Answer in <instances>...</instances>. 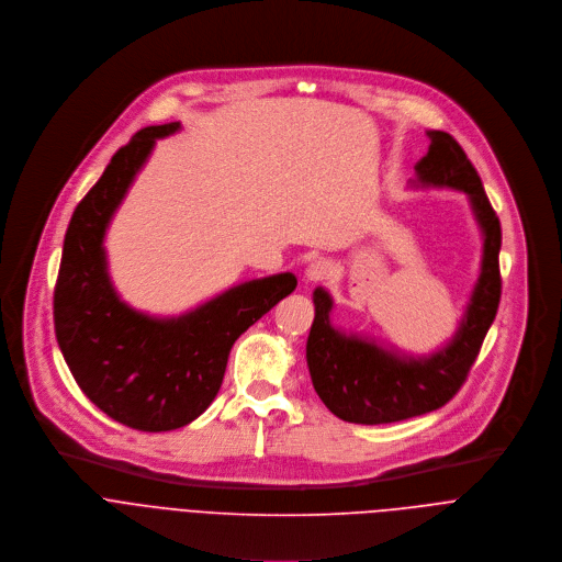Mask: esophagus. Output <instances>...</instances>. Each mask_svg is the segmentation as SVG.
<instances>
[{
  "mask_svg": "<svg viewBox=\"0 0 562 562\" xmlns=\"http://www.w3.org/2000/svg\"><path fill=\"white\" fill-rule=\"evenodd\" d=\"M331 272H334L331 261H327V259H316V261H312V263L307 266V270H305V279H307L310 283H318V281L329 279V277H331Z\"/></svg>",
  "mask_w": 562,
  "mask_h": 562,
  "instance_id": "34e87169",
  "label": "esophagus"
}]
</instances>
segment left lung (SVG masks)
I'll return each mask as SVG.
<instances>
[{"instance_id":"1","label":"left lung","mask_w":562,"mask_h":562,"mask_svg":"<svg viewBox=\"0 0 562 562\" xmlns=\"http://www.w3.org/2000/svg\"><path fill=\"white\" fill-rule=\"evenodd\" d=\"M427 137L429 150L414 166V186L468 194L483 233L481 274L452 341L423 357L336 329L329 321L331 296L323 288L314 290V323L305 348L312 385L325 407L348 423H396L442 407L465 383L501 303V221L459 142L442 131H427Z\"/></svg>"}]
</instances>
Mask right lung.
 <instances>
[{
    "instance_id": "right-lung-1",
    "label": "right lung",
    "mask_w": 562,
    "mask_h": 562,
    "mask_svg": "<svg viewBox=\"0 0 562 562\" xmlns=\"http://www.w3.org/2000/svg\"><path fill=\"white\" fill-rule=\"evenodd\" d=\"M179 122L148 126L115 153L68 223L53 316L59 350L81 392L139 431L192 423L214 401L239 336L296 288L292 272L239 283L179 316L124 303L110 281L105 231L155 142Z\"/></svg>"
}]
</instances>
